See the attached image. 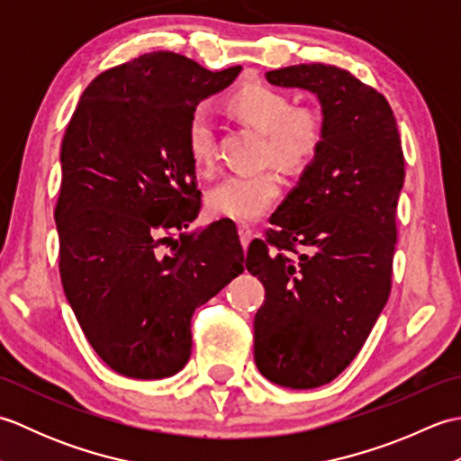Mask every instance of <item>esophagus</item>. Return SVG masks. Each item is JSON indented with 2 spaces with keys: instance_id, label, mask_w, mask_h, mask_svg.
<instances>
[{
  "instance_id": "esophagus-1",
  "label": "esophagus",
  "mask_w": 461,
  "mask_h": 461,
  "mask_svg": "<svg viewBox=\"0 0 461 461\" xmlns=\"http://www.w3.org/2000/svg\"><path fill=\"white\" fill-rule=\"evenodd\" d=\"M238 231H240V240H241V246H243V249H246L248 246H249V241H251V238H253V230H251V225L249 223H238Z\"/></svg>"
}]
</instances>
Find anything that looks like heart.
Returning a JSON list of instances; mask_svg holds the SVG:
<instances>
[{"label":"heart","mask_w":461,"mask_h":461,"mask_svg":"<svg viewBox=\"0 0 461 461\" xmlns=\"http://www.w3.org/2000/svg\"><path fill=\"white\" fill-rule=\"evenodd\" d=\"M230 109L266 134L263 156L283 168L297 170L319 152L325 136L322 116L295 106L291 96L267 85H248L231 95ZM188 150L194 164L210 170L215 162V129L205 109H195L188 121ZM281 194V178L273 168L225 176L205 194L208 210L231 220H258Z\"/></svg>","instance_id":"1"}]
</instances>
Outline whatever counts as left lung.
Here are the masks:
<instances>
[{
    "instance_id": "left-lung-1",
    "label": "left lung",
    "mask_w": 461,
    "mask_h": 461,
    "mask_svg": "<svg viewBox=\"0 0 461 461\" xmlns=\"http://www.w3.org/2000/svg\"><path fill=\"white\" fill-rule=\"evenodd\" d=\"M317 95L325 136L246 267L266 287L253 321L259 372L279 386L329 384L365 345L393 287L404 154L388 101L335 65L266 73Z\"/></svg>"
}]
</instances>
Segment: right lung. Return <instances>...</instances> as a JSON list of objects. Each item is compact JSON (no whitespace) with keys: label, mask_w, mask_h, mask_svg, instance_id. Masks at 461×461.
Returning <instances> with one entry per match:
<instances>
[{"label":"right lung","mask_w":461,"mask_h":461,"mask_svg":"<svg viewBox=\"0 0 461 461\" xmlns=\"http://www.w3.org/2000/svg\"><path fill=\"white\" fill-rule=\"evenodd\" d=\"M240 71L146 53L95 77L68 121L55 205L59 273L86 340L122 376L182 370L195 307L243 271L231 221L176 240L202 205L190 114Z\"/></svg>","instance_id":"add662e5"}]
</instances>
